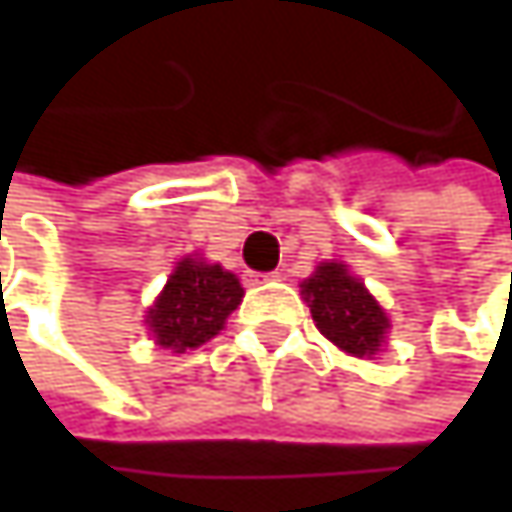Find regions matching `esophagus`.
I'll return each instance as SVG.
<instances>
[{"mask_svg":"<svg viewBox=\"0 0 512 512\" xmlns=\"http://www.w3.org/2000/svg\"><path fill=\"white\" fill-rule=\"evenodd\" d=\"M281 275L278 272H260V275H252V281L255 284H266V281H278Z\"/></svg>","mask_w":512,"mask_h":512,"instance_id":"obj_1","label":"esophagus"}]
</instances>
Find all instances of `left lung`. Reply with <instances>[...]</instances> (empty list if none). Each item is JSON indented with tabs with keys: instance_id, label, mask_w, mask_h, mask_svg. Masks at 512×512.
I'll list each match as a JSON object with an SVG mask.
<instances>
[{
	"instance_id": "8db88e82",
	"label": "left lung",
	"mask_w": 512,
	"mask_h": 512,
	"mask_svg": "<svg viewBox=\"0 0 512 512\" xmlns=\"http://www.w3.org/2000/svg\"><path fill=\"white\" fill-rule=\"evenodd\" d=\"M299 287L320 335H326L338 350L356 358H376L382 353L391 320L344 260H323Z\"/></svg>"
}]
</instances>
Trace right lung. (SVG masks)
<instances>
[{"label": "right lung", "instance_id": "obj_1", "mask_svg": "<svg viewBox=\"0 0 512 512\" xmlns=\"http://www.w3.org/2000/svg\"><path fill=\"white\" fill-rule=\"evenodd\" d=\"M246 290L234 272L201 255H186L171 269L154 305L145 311L148 335L171 353L198 350L216 338L240 308Z\"/></svg>", "mask_w": 512, "mask_h": 512}]
</instances>
